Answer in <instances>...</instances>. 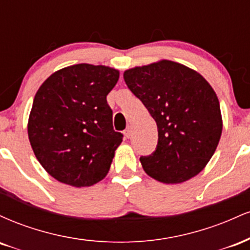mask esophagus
Masks as SVG:
<instances>
[{"label": "esophagus", "mask_w": 250, "mask_h": 250, "mask_svg": "<svg viewBox=\"0 0 250 250\" xmlns=\"http://www.w3.org/2000/svg\"><path fill=\"white\" fill-rule=\"evenodd\" d=\"M123 134H125V136L129 139V137L131 136V134H133V131H131V128L128 127L127 129H125V131H123Z\"/></svg>", "instance_id": "esophagus-1"}]
</instances>
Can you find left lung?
<instances>
[{"label":"left lung","instance_id":"obj_1","mask_svg":"<svg viewBox=\"0 0 250 250\" xmlns=\"http://www.w3.org/2000/svg\"><path fill=\"white\" fill-rule=\"evenodd\" d=\"M123 79L159 131L154 153L140 157L146 173L168 185L199 174L222 133L220 102L211 85L197 71L168 60L125 70Z\"/></svg>","mask_w":250,"mask_h":250}]
</instances>
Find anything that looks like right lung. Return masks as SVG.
<instances>
[{
    "label": "right lung",
    "mask_w": 250,
    "mask_h": 250,
    "mask_svg": "<svg viewBox=\"0 0 250 250\" xmlns=\"http://www.w3.org/2000/svg\"><path fill=\"white\" fill-rule=\"evenodd\" d=\"M120 73L80 63L42 83L34 97L28 136L36 159L54 179L89 187L104 179L123 135L113 128L107 95Z\"/></svg>",
    "instance_id": "right-lung-1"
}]
</instances>
